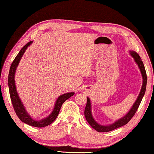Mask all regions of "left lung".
Segmentation results:
<instances>
[{"label": "left lung", "mask_w": 154, "mask_h": 154, "mask_svg": "<svg viewBox=\"0 0 154 154\" xmlns=\"http://www.w3.org/2000/svg\"><path fill=\"white\" fill-rule=\"evenodd\" d=\"M129 54H130L132 58H134V62H136L138 67L140 69V73L142 75V79H143V84L141 86V89L139 92V94L138 96L137 100H135L133 105L132 106L131 109H130L129 111L125 115L124 117L119 118L118 120H116L113 124H109V125H102L96 122L92 113V105H91V101L89 97H87V104L85 106L84 115L85 117V119L88 121V123L92 126L94 129L96 130V131L100 132H109L111 130H113L123 126L124 125L128 124L130 119H132V117L134 116L135 113L137 111L138 108L141 102L143 97L145 95V90H146V86H147V75H146V71L145 69L144 64L142 60L140 59V57L139 56L137 52L134 51H129Z\"/></svg>", "instance_id": "1"}]
</instances>
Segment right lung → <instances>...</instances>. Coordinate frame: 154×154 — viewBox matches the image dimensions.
Here are the masks:
<instances>
[{"label": "right lung", "mask_w": 154, "mask_h": 154, "mask_svg": "<svg viewBox=\"0 0 154 154\" xmlns=\"http://www.w3.org/2000/svg\"><path fill=\"white\" fill-rule=\"evenodd\" d=\"M32 43L33 41H30L26 45H25L23 47L19 53H18L17 56L15 57L14 60L13 61L9 70L8 77V85L10 97H11L13 106H14L15 113H16L17 117L20 118V120L25 124L30 125V126L37 128H43L49 126V124H51L52 122L55 120L59 113L62 104L65 102V100L69 99L70 97H71L72 95H74L75 92H67L60 96L56 100L54 107L53 110H52L51 113L48 117H46V118L39 119V120H36V119L31 118V116L28 114L27 111L26 110L24 104L22 102V100H21L19 95H18L15 82V71H16L18 65H19V63L23 55H24V54L25 53L27 48Z\"/></svg>", "instance_id": "1"}]
</instances>
